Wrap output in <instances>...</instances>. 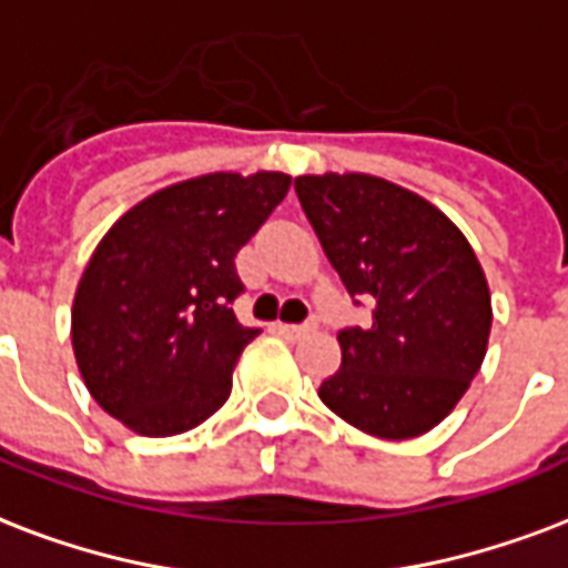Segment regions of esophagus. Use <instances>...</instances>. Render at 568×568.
<instances>
[{
	"instance_id": "obj_1",
	"label": "esophagus",
	"mask_w": 568,
	"mask_h": 568,
	"mask_svg": "<svg viewBox=\"0 0 568 568\" xmlns=\"http://www.w3.org/2000/svg\"><path fill=\"white\" fill-rule=\"evenodd\" d=\"M276 331L283 333L285 339H303V336H310L315 331V322L306 324H276Z\"/></svg>"
}]
</instances>
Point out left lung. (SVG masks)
Masks as SVG:
<instances>
[{
  "instance_id": "obj_1",
  "label": "left lung",
  "mask_w": 568,
  "mask_h": 568,
  "mask_svg": "<svg viewBox=\"0 0 568 568\" xmlns=\"http://www.w3.org/2000/svg\"><path fill=\"white\" fill-rule=\"evenodd\" d=\"M294 190L352 297L375 306L339 333L342 366L318 396L366 435H426L486 361L491 294L474 246L428 199L378 175H301Z\"/></svg>"
}]
</instances>
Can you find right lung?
<instances>
[{
  "label": "right lung",
  "mask_w": 568,
  "mask_h": 568,
  "mask_svg": "<svg viewBox=\"0 0 568 568\" xmlns=\"http://www.w3.org/2000/svg\"><path fill=\"white\" fill-rule=\"evenodd\" d=\"M288 187L285 172H207L136 202L94 246L73 294V357L121 426L169 438L226 405L258 336L232 310L235 255Z\"/></svg>",
  "instance_id": "1"
}]
</instances>
